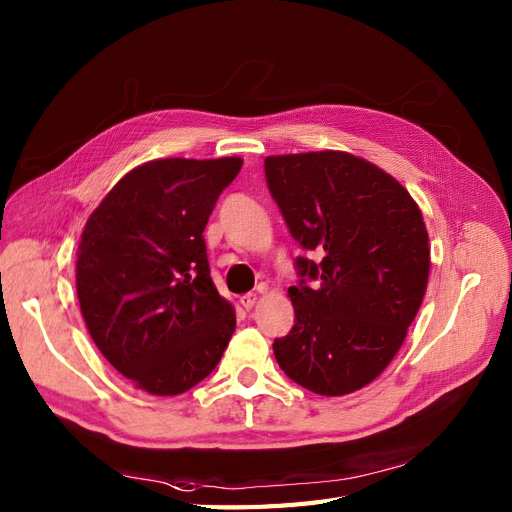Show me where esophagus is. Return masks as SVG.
<instances>
[{
  "label": "esophagus",
  "mask_w": 512,
  "mask_h": 512,
  "mask_svg": "<svg viewBox=\"0 0 512 512\" xmlns=\"http://www.w3.org/2000/svg\"><path fill=\"white\" fill-rule=\"evenodd\" d=\"M240 304L244 310H251L257 304V293H246L240 298Z\"/></svg>",
  "instance_id": "1"
}]
</instances>
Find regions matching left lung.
Returning a JSON list of instances; mask_svg holds the SVG:
<instances>
[{
  "mask_svg": "<svg viewBox=\"0 0 512 512\" xmlns=\"http://www.w3.org/2000/svg\"><path fill=\"white\" fill-rule=\"evenodd\" d=\"M298 257L291 332L272 349L283 372L319 395L372 383L400 351L430 274L419 206L381 168L349 153L263 161Z\"/></svg>",
  "mask_w": 512,
  "mask_h": 512,
  "instance_id": "obj_1",
  "label": "left lung"
}]
</instances>
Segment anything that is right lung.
I'll use <instances>...</instances> for the list:
<instances>
[{
    "instance_id": "add662e5",
    "label": "right lung",
    "mask_w": 512,
    "mask_h": 512,
    "mask_svg": "<svg viewBox=\"0 0 512 512\" xmlns=\"http://www.w3.org/2000/svg\"><path fill=\"white\" fill-rule=\"evenodd\" d=\"M242 159H159L89 217L76 263L97 349L138 389L178 395L217 368L236 315L210 278L204 229Z\"/></svg>"
}]
</instances>
